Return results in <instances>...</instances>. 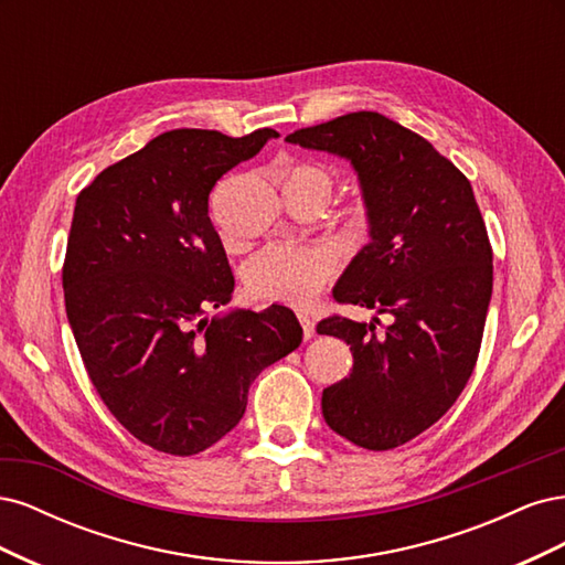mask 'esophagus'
Instances as JSON below:
<instances>
[{
  "mask_svg": "<svg viewBox=\"0 0 565 565\" xmlns=\"http://www.w3.org/2000/svg\"><path fill=\"white\" fill-rule=\"evenodd\" d=\"M299 322H301V330H303V339H311L316 334V322L311 316L299 313Z\"/></svg>",
  "mask_w": 565,
  "mask_h": 565,
  "instance_id": "obj_1",
  "label": "esophagus"
}]
</instances>
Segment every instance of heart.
Masks as SVG:
<instances>
[{"label": "heart", "instance_id": "heart-1", "mask_svg": "<svg viewBox=\"0 0 565 565\" xmlns=\"http://www.w3.org/2000/svg\"><path fill=\"white\" fill-rule=\"evenodd\" d=\"M276 181L285 198L318 200L322 207L334 191L330 169L318 162L297 160L278 167ZM372 226V216L365 204H353L347 214V231L353 237H365ZM228 245H233L228 241ZM334 264L330 254L313 247L270 245L262 249L245 268V285L249 295L259 301L285 306H309L332 280Z\"/></svg>", "mask_w": 565, "mask_h": 565}]
</instances>
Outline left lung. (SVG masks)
<instances>
[{
    "label": "left lung",
    "instance_id": "1",
    "mask_svg": "<svg viewBox=\"0 0 565 565\" xmlns=\"http://www.w3.org/2000/svg\"><path fill=\"white\" fill-rule=\"evenodd\" d=\"M287 141L351 160L361 179L372 243L334 299L393 322L384 334L344 316L318 322V334L344 339L353 353L349 377L322 391V417L355 446L393 450L446 415L476 367L492 295L486 221L469 179L380 113L341 115Z\"/></svg>",
    "mask_w": 565,
    "mask_h": 565
}]
</instances>
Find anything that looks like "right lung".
<instances>
[{
	"mask_svg": "<svg viewBox=\"0 0 565 565\" xmlns=\"http://www.w3.org/2000/svg\"><path fill=\"white\" fill-rule=\"evenodd\" d=\"M276 136L164 131L77 195L63 262L67 322L100 401L152 450L212 448L243 419L256 374L301 344L285 306L204 318L235 285L210 193Z\"/></svg>",
	"mask_w": 565,
	"mask_h": 565,
	"instance_id": "1",
	"label": "right lung"
}]
</instances>
